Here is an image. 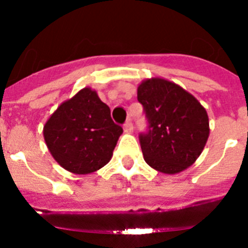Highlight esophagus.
<instances>
[{
  "label": "esophagus",
  "mask_w": 248,
  "mask_h": 248,
  "mask_svg": "<svg viewBox=\"0 0 248 248\" xmlns=\"http://www.w3.org/2000/svg\"><path fill=\"white\" fill-rule=\"evenodd\" d=\"M124 130H125L126 133H131V131H133V123H131L130 120H128V122L124 124Z\"/></svg>",
  "instance_id": "34e87169"
}]
</instances>
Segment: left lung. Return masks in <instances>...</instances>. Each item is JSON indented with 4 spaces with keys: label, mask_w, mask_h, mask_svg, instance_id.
<instances>
[{
    "label": "left lung",
    "mask_w": 248,
    "mask_h": 248,
    "mask_svg": "<svg viewBox=\"0 0 248 248\" xmlns=\"http://www.w3.org/2000/svg\"><path fill=\"white\" fill-rule=\"evenodd\" d=\"M149 131L140 134L144 160L163 174H179L202 153L210 135L209 115L196 98L164 78H148L138 87Z\"/></svg>",
    "instance_id": "1"
}]
</instances>
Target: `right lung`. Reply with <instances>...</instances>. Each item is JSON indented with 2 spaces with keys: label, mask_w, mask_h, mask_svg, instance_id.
Masks as SVG:
<instances>
[{
  "label": "right lung",
  "mask_w": 248,
  "mask_h": 248,
  "mask_svg": "<svg viewBox=\"0 0 248 248\" xmlns=\"http://www.w3.org/2000/svg\"><path fill=\"white\" fill-rule=\"evenodd\" d=\"M123 128L94 89L85 87L65 100L43 126L46 145L67 171L87 175L110 161Z\"/></svg>",
  "instance_id": "obj_1"
}]
</instances>
